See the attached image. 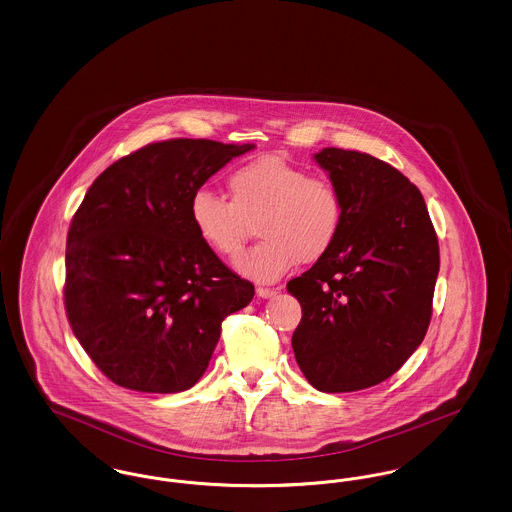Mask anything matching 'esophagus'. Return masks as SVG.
Wrapping results in <instances>:
<instances>
[{
    "mask_svg": "<svg viewBox=\"0 0 512 512\" xmlns=\"http://www.w3.org/2000/svg\"><path fill=\"white\" fill-rule=\"evenodd\" d=\"M278 293V288H257V295L263 297V299H270Z\"/></svg>",
    "mask_w": 512,
    "mask_h": 512,
    "instance_id": "1",
    "label": "esophagus"
}]
</instances>
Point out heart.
Wrapping results in <instances>:
<instances>
[{
  "label": "heart",
  "mask_w": 512,
  "mask_h": 512,
  "mask_svg": "<svg viewBox=\"0 0 512 512\" xmlns=\"http://www.w3.org/2000/svg\"><path fill=\"white\" fill-rule=\"evenodd\" d=\"M230 201L207 188L190 197L201 244L224 259L244 249L255 222L263 238L236 263L255 282H276L299 263L324 259L340 238L345 203L336 184L280 157H259L228 176Z\"/></svg>",
  "instance_id": "obj_1"
}]
</instances>
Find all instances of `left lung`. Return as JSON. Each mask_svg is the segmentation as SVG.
I'll use <instances>...</instances> for the list:
<instances>
[{
    "instance_id": "8db88e82",
    "label": "left lung",
    "mask_w": 512,
    "mask_h": 512,
    "mask_svg": "<svg viewBox=\"0 0 512 512\" xmlns=\"http://www.w3.org/2000/svg\"><path fill=\"white\" fill-rule=\"evenodd\" d=\"M338 186L345 219L330 253L288 282L301 303L295 361L318 391L388 380L422 343L439 272L424 197L388 163L324 147L313 157Z\"/></svg>"
}]
</instances>
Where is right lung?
<instances>
[{
	"label": "right lung",
	"instance_id": "add662e5",
	"mask_svg": "<svg viewBox=\"0 0 512 512\" xmlns=\"http://www.w3.org/2000/svg\"><path fill=\"white\" fill-rule=\"evenodd\" d=\"M253 144L167 140L99 174L67 236L65 309L74 336L117 386L190 390L222 320L255 288L195 234L190 197Z\"/></svg>",
	"mask_w": 512,
	"mask_h": 512
}]
</instances>
